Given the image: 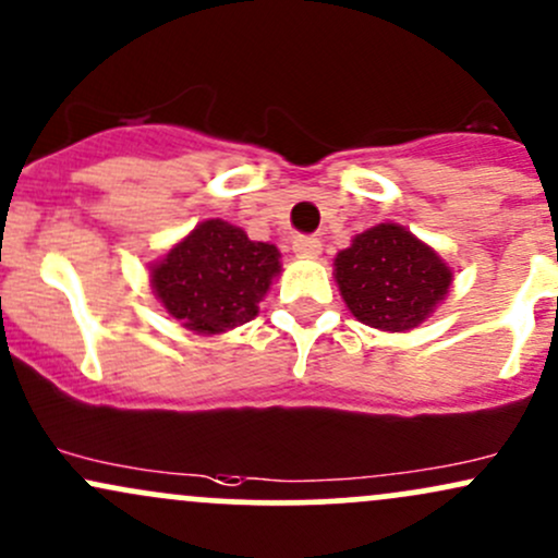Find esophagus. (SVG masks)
<instances>
[{
  "mask_svg": "<svg viewBox=\"0 0 558 558\" xmlns=\"http://www.w3.org/2000/svg\"><path fill=\"white\" fill-rule=\"evenodd\" d=\"M323 251V243L312 235H299L293 238V254L302 256V259H317Z\"/></svg>",
  "mask_w": 558,
  "mask_h": 558,
  "instance_id": "34e87169",
  "label": "esophagus"
}]
</instances>
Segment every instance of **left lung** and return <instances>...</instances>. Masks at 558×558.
<instances>
[{"label": "left lung", "instance_id": "1", "mask_svg": "<svg viewBox=\"0 0 558 558\" xmlns=\"http://www.w3.org/2000/svg\"><path fill=\"white\" fill-rule=\"evenodd\" d=\"M347 310L365 326L391 333L418 328L445 302L452 267L428 243L397 222L352 238L333 259Z\"/></svg>", "mask_w": 558, "mask_h": 558}]
</instances>
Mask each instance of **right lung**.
<instances>
[{
  "label": "right lung",
  "instance_id": "add662e5",
  "mask_svg": "<svg viewBox=\"0 0 558 558\" xmlns=\"http://www.w3.org/2000/svg\"><path fill=\"white\" fill-rule=\"evenodd\" d=\"M283 272L272 243L251 241L225 219H206L150 265V286L171 320L190 333L219 336L259 315Z\"/></svg>",
  "mask_w": 558,
  "mask_h": 558
}]
</instances>
